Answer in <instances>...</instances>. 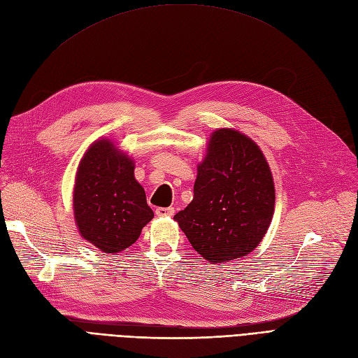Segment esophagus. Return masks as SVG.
<instances>
[{"label": "esophagus", "mask_w": 358, "mask_h": 358, "mask_svg": "<svg viewBox=\"0 0 358 358\" xmlns=\"http://www.w3.org/2000/svg\"><path fill=\"white\" fill-rule=\"evenodd\" d=\"M155 213L158 216H173L175 215V209L173 208H157Z\"/></svg>", "instance_id": "obj_1"}]
</instances>
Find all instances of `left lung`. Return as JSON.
I'll list each match as a JSON object with an SVG mask.
<instances>
[{
	"instance_id": "1",
	"label": "left lung",
	"mask_w": 358,
	"mask_h": 358,
	"mask_svg": "<svg viewBox=\"0 0 358 358\" xmlns=\"http://www.w3.org/2000/svg\"><path fill=\"white\" fill-rule=\"evenodd\" d=\"M273 210V178L262 149L236 129H216L197 167L194 199L175 215L192 248L210 263L242 258L262 242Z\"/></svg>"
}]
</instances>
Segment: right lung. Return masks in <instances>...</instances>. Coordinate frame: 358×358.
I'll return each mask as SVG.
<instances>
[{
  "label": "right lung",
  "instance_id": "1",
  "mask_svg": "<svg viewBox=\"0 0 358 358\" xmlns=\"http://www.w3.org/2000/svg\"><path fill=\"white\" fill-rule=\"evenodd\" d=\"M73 210L83 239L107 254L131 246L154 218L134 178V161L107 138L92 143L80 161Z\"/></svg>",
  "mask_w": 358,
  "mask_h": 358
}]
</instances>
